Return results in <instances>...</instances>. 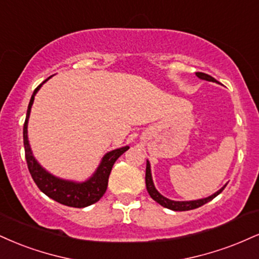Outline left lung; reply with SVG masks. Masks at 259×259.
Masks as SVG:
<instances>
[{
  "label": "left lung",
  "instance_id": "obj_1",
  "mask_svg": "<svg viewBox=\"0 0 259 259\" xmlns=\"http://www.w3.org/2000/svg\"><path fill=\"white\" fill-rule=\"evenodd\" d=\"M195 74H197V76L200 79L208 80V82L219 83L216 79L213 78V77L208 76V74H206V73L197 72ZM226 186H223L222 188L220 189V191H217L216 193H213L212 195H210V197L204 198V199H198V200H191V201H175V200H170V199L163 197V195H161L160 193L158 192L157 189H155L153 180H152L151 164H149V161L147 160V166H146V187H147V191L149 193V195H151V198L153 199V200L157 201L158 204H160L161 206H164V207H166V208H170V210H174V211H188V210H193V208L200 207V206H202V205L206 204V202L212 200L213 198H216L217 195H219L220 193L222 192L224 188H226Z\"/></svg>",
  "mask_w": 259,
  "mask_h": 259
}]
</instances>
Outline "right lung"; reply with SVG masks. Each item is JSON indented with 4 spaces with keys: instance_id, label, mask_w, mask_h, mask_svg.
<instances>
[{
    "instance_id": "1",
    "label": "right lung",
    "mask_w": 259,
    "mask_h": 259,
    "mask_svg": "<svg viewBox=\"0 0 259 259\" xmlns=\"http://www.w3.org/2000/svg\"><path fill=\"white\" fill-rule=\"evenodd\" d=\"M51 77H48L45 82L40 83L35 89L30 99L29 107H27L26 119H25L23 130L25 158H26L27 167H29L31 176H32L37 187L40 189V192L45 193L47 197L52 198L53 200L60 202L62 205H66V206L85 207L99 201L102 198V195L105 194L106 189H107L108 177H110L112 166L116 163L118 158L129 149V146L113 149V151L106 153L98 169L93 174V176L84 181V182H74V181L59 179V177L49 174L46 169H43L38 161L35 159L32 152H31L29 138H27V123H29L30 112L33 100H35V95L40 87L43 85V83H46Z\"/></svg>"
}]
</instances>
